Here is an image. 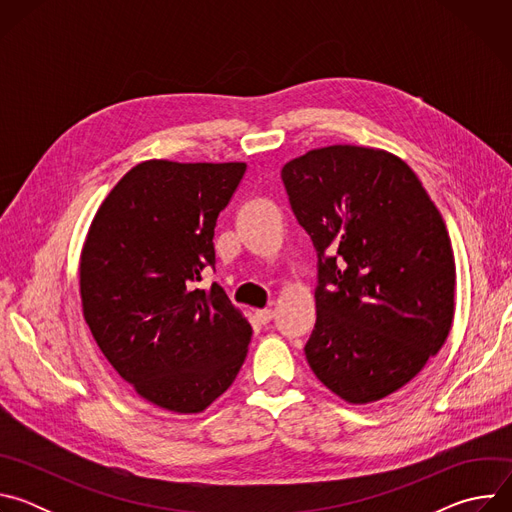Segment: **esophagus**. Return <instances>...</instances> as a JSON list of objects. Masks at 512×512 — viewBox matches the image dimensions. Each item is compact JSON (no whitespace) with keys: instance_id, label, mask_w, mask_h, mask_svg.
<instances>
[{"instance_id":"obj_1","label":"esophagus","mask_w":512,"mask_h":512,"mask_svg":"<svg viewBox=\"0 0 512 512\" xmlns=\"http://www.w3.org/2000/svg\"><path fill=\"white\" fill-rule=\"evenodd\" d=\"M273 316H275V312H273L271 308H265V310H257V318H259V322H263V324L271 322V320H273Z\"/></svg>"}]
</instances>
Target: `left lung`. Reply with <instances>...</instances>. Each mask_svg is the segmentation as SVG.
Returning a JSON list of instances; mask_svg holds the SVG:
<instances>
[{
  "mask_svg": "<svg viewBox=\"0 0 512 512\" xmlns=\"http://www.w3.org/2000/svg\"><path fill=\"white\" fill-rule=\"evenodd\" d=\"M318 253L314 375L364 405L407 385L444 346L456 263L440 210L397 156L328 145L281 170Z\"/></svg>",
  "mask_w": 512,
  "mask_h": 512,
  "instance_id": "left-lung-1",
  "label": "left lung"
}]
</instances>
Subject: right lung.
I'll return each mask as SVG.
<instances>
[{
	"mask_svg": "<svg viewBox=\"0 0 512 512\" xmlns=\"http://www.w3.org/2000/svg\"><path fill=\"white\" fill-rule=\"evenodd\" d=\"M247 164L148 160L99 206L81 253L83 316L135 393L174 413H200L243 367L253 328L214 267L216 218Z\"/></svg>",
	"mask_w": 512,
	"mask_h": 512,
	"instance_id": "right-lung-1",
	"label": "right lung"
}]
</instances>
